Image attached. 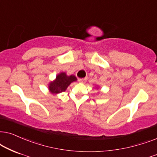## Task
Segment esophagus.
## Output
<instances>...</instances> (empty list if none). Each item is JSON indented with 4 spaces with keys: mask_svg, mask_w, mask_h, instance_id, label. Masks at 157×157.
<instances>
[{
    "mask_svg": "<svg viewBox=\"0 0 157 157\" xmlns=\"http://www.w3.org/2000/svg\"><path fill=\"white\" fill-rule=\"evenodd\" d=\"M87 80V78H79L78 79V81L81 83H85V82H86Z\"/></svg>",
    "mask_w": 157,
    "mask_h": 157,
    "instance_id": "34e87169",
    "label": "esophagus"
}]
</instances>
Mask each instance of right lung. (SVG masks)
Instances as JSON below:
<instances>
[{
    "label": "right lung",
    "instance_id": "obj_1",
    "mask_svg": "<svg viewBox=\"0 0 157 157\" xmlns=\"http://www.w3.org/2000/svg\"><path fill=\"white\" fill-rule=\"evenodd\" d=\"M77 81L75 75L67 76L65 72H60L56 77V79L49 84V90L52 94L60 93L66 90L67 87L71 83Z\"/></svg>",
    "mask_w": 157,
    "mask_h": 157
}]
</instances>
